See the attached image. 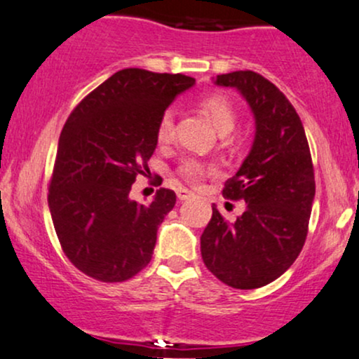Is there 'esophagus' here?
<instances>
[{"label":"esophagus","mask_w":359,"mask_h":359,"mask_svg":"<svg viewBox=\"0 0 359 359\" xmlns=\"http://www.w3.org/2000/svg\"><path fill=\"white\" fill-rule=\"evenodd\" d=\"M176 195H178L180 200H188V198H191V196H195L190 190H187V188H180V190L176 191Z\"/></svg>","instance_id":"34e87169"}]
</instances>
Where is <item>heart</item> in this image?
Listing matches in <instances>:
<instances>
[{
  "instance_id": "b5f03b06",
  "label": "heart",
  "mask_w": 359,
  "mask_h": 359,
  "mask_svg": "<svg viewBox=\"0 0 359 359\" xmlns=\"http://www.w3.org/2000/svg\"><path fill=\"white\" fill-rule=\"evenodd\" d=\"M203 107L219 132H231L236 127V111H233L232 104L224 96H210V98L205 100ZM156 135H158L161 144L169 142L172 135H175V111L171 108L161 115L158 128H156ZM205 172H207V168L196 158L183 159L178 168V175L184 181H188V183H198L205 176Z\"/></svg>"
}]
</instances>
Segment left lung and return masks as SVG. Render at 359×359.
<instances>
[{
    "label": "left lung",
    "mask_w": 359,
    "mask_h": 359,
    "mask_svg": "<svg viewBox=\"0 0 359 359\" xmlns=\"http://www.w3.org/2000/svg\"><path fill=\"white\" fill-rule=\"evenodd\" d=\"M213 83L241 93L256 130L248 158L222 191L244 200L245 210L229 224L213 205L200 237L201 257L229 287L259 288L283 275L305 244L316 196L307 135L287 96L257 72H229Z\"/></svg>",
    "instance_id": "obj_1"
}]
</instances>
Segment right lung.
Returning a JSON list of instances; mask_svg holds the SVG:
<instances>
[{
    "instance_id": "1",
    "label": "right lung",
    "mask_w": 359,
    "mask_h": 359,
    "mask_svg": "<svg viewBox=\"0 0 359 359\" xmlns=\"http://www.w3.org/2000/svg\"><path fill=\"white\" fill-rule=\"evenodd\" d=\"M195 79L146 69H122L93 90L59 137L49 210L62 251L79 271L116 283L151 261L158 227L176 193L156 191L151 205L132 200L158 146L156 128L176 96Z\"/></svg>"
}]
</instances>
